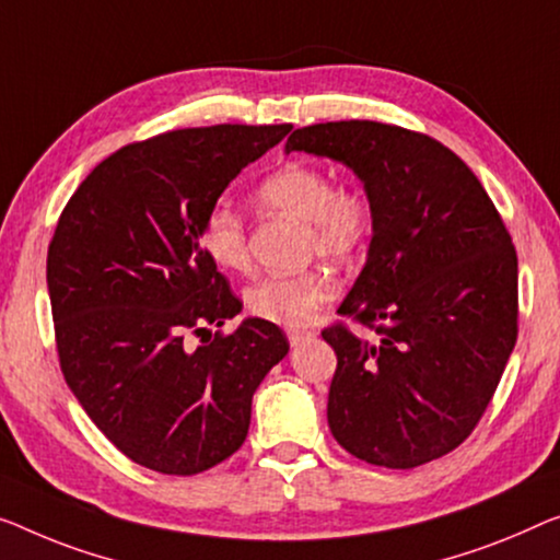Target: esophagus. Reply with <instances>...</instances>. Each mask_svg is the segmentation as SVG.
Instances as JSON below:
<instances>
[{"mask_svg": "<svg viewBox=\"0 0 560 560\" xmlns=\"http://www.w3.org/2000/svg\"><path fill=\"white\" fill-rule=\"evenodd\" d=\"M287 337H289V345H291V347H299V345H302V341H306L308 337H314V331H312V329H289Z\"/></svg>", "mask_w": 560, "mask_h": 560, "instance_id": "esophagus-1", "label": "esophagus"}]
</instances>
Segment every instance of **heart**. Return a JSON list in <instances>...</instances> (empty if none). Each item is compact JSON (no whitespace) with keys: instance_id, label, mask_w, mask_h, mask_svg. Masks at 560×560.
Returning <instances> with one entry per match:
<instances>
[{"instance_id":"heart-1","label":"heart","mask_w":560,"mask_h":560,"mask_svg":"<svg viewBox=\"0 0 560 560\" xmlns=\"http://www.w3.org/2000/svg\"><path fill=\"white\" fill-rule=\"evenodd\" d=\"M256 198L271 211L306 223L308 256L349 261L364 252L374 231V200L360 183H334L331 173L316 163L291 161L256 186ZM203 244L221 269L248 271L252 254L246 221L236 206L219 200L203 219ZM337 287L327 271L308 269L291 277L261 279L246 291V306L256 319L304 327Z\"/></svg>"}]
</instances>
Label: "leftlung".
I'll list each match as a JSON object with an SVG mask.
<instances>
[{
  "label": "left lung",
  "instance_id": "8db88e82",
  "mask_svg": "<svg viewBox=\"0 0 560 560\" xmlns=\"http://www.w3.org/2000/svg\"><path fill=\"white\" fill-rule=\"evenodd\" d=\"M349 165L374 200L366 264L322 331L337 352L329 430L370 465L410 470L475 430L518 339V256L498 208L453 150L399 125L339 120L287 153Z\"/></svg>",
  "mask_w": 560,
  "mask_h": 560
}]
</instances>
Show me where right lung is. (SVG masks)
<instances>
[{
    "instance_id": "right-lung-1",
    "label": "right lung",
    "mask_w": 560,
    "mask_h": 560,
    "mask_svg": "<svg viewBox=\"0 0 560 560\" xmlns=\"http://www.w3.org/2000/svg\"><path fill=\"white\" fill-rule=\"evenodd\" d=\"M289 130L211 125L130 143L60 213L47 252L60 370L132 463L196 475L226 460L248 435L256 387L289 352L264 319L211 339L244 304L203 246L208 208Z\"/></svg>"
}]
</instances>
